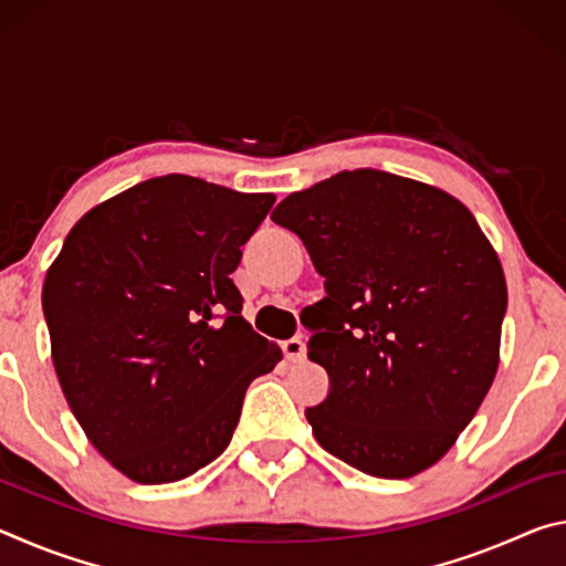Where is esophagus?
Returning a JSON list of instances; mask_svg holds the SVG:
<instances>
[{"label":"esophagus","instance_id":"1","mask_svg":"<svg viewBox=\"0 0 566 566\" xmlns=\"http://www.w3.org/2000/svg\"><path fill=\"white\" fill-rule=\"evenodd\" d=\"M282 352H284V357L290 359V361H304V357H306V344H304V339L302 337H292V339H286L284 344H282Z\"/></svg>","mask_w":566,"mask_h":566}]
</instances>
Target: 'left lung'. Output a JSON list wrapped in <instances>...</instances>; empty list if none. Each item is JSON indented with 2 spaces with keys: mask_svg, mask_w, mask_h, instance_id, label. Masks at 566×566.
I'll use <instances>...</instances> for the list:
<instances>
[{
  "mask_svg": "<svg viewBox=\"0 0 566 566\" xmlns=\"http://www.w3.org/2000/svg\"><path fill=\"white\" fill-rule=\"evenodd\" d=\"M310 252L327 296L310 319V359L329 395L304 411L329 454L381 479L442 459L496 367L504 272L474 214L424 181L339 171L272 212Z\"/></svg>",
  "mask_w": 566,
  "mask_h": 566,
  "instance_id": "8db88e82",
  "label": "left lung"
}]
</instances>
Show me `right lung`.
<instances>
[{"instance_id": "add662e5", "label": "right lung", "mask_w": 566, "mask_h": 566, "mask_svg": "<svg viewBox=\"0 0 566 566\" xmlns=\"http://www.w3.org/2000/svg\"><path fill=\"white\" fill-rule=\"evenodd\" d=\"M274 199L187 175L139 181L90 209L46 270L66 405L132 482H179L222 454L247 387L282 359L229 276Z\"/></svg>"}]
</instances>
